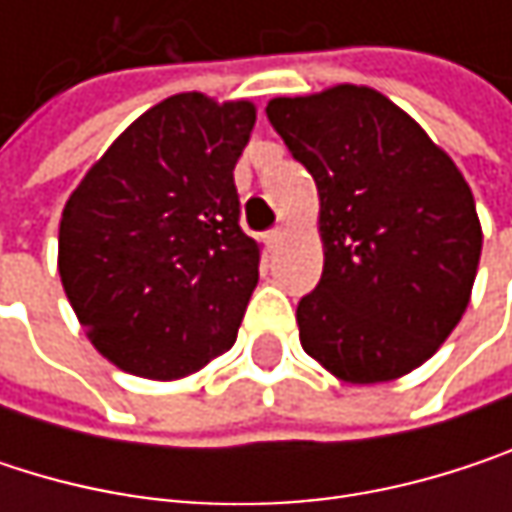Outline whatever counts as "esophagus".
Returning a JSON list of instances; mask_svg holds the SVG:
<instances>
[{"label": "esophagus", "instance_id": "34e87169", "mask_svg": "<svg viewBox=\"0 0 512 512\" xmlns=\"http://www.w3.org/2000/svg\"><path fill=\"white\" fill-rule=\"evenodd\" d=\"M281 240H284V228H272L269 234H266V246H281Z\"/></svg>", "mask_w": 512, "mask_h": 512}]
</instances>
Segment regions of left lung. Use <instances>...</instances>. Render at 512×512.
Masks as SVG:
<instances>
[{
    "instance_id": "obj_1",
    "label": "left lung",
    "mask_w": 512,
    "mask_h": 512,
    "mask_svg": "<svg viewBox=\"0 0 512 512\" xmlns=\"http://www.w3.org/2000/svg\"><path fill=\"white\" fill-rule=\"evenodd\" d=\"M266 115L320 195L323 278L296 308L302 350L350 385L412 373L457 329L480 263L457 162L367 85L272 97Z\"/></svg>"
}]
</instances>
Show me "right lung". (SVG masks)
Masks as SVG:
<instances>
[{
    "mask_svg": "<svg viewBox=\"0 0 512 512\" xmlns=\"http://www.w3.org/2000/svg\"><path fill=\"white\" fill-rule=\"evenodd\" d=\"M255 121L252 100L165 97L70 192L61 287L115 367L171 382L234 347L260 263L234 186Z\"/></svg>",
    "mask_w": 512,
    "mask_h": 512,
    "instance_id": "right-lung-1",
    "label": "right lung"
}]
</instances>
